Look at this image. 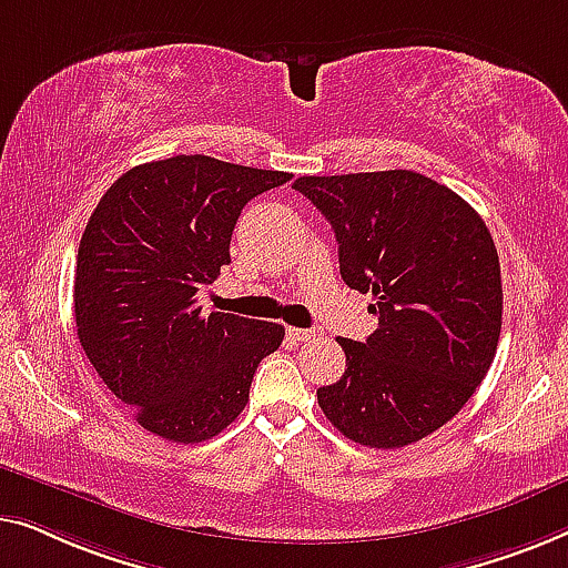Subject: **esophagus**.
I'll use <instances>...</instances> for the list:
<instances>
[{"instance_id": "34e87169", "label": "esophagus", "mask_w": 568, "mask_h": 568, "mask_svg": "<svg viewBox=\"0 0 568 568\" xmlns=\"http://www.w3.org/2000/svg\"><path fill=\"white\" fill-rule=\"evenodd\" d=\"M287 334L298 342H308L311 337H316V329H298V326H287Z\"/></svg>"}]
</instances>
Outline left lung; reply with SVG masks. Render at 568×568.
Instances as JSON below:
<instances>
[{
	"label": "left lung",
	"mask_w": 568,
	"mask_h": 568,
	"mask_svg": "<svg viewBox=\"0 0 568 568\" xmlns=\"http://www.w3.org/2000/svg\"><path fill=\"white\" fill-rule=\"evenodd\" d=\"M332 223L342 281L373 293L378 329L339 337L345 375L316 390L326 419L367 447L433 435L489 373L501 332V275L481 215L412 170L298 178Z\"/></svg>",
	"instance_id": "8db88e82"
}]
</instances>
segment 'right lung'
<instances>
[{"label":"right lung","mask_w":568,"mask_h":568,"mask_svg":"<svg viewBox=\"0 0 568 568\" xmlns=\"http://www.w3.org/2000/svg\"><path fill=\"white\" fill-rule=\"evenodd\" d=\"M293 174L190 154L121 174L87 223L74 314L87 357L135 422L172 443L211 440L250 402L285 329L211 311L197 291L229 265L242 207Z\"/></svg>","instance_id":"right-lung-1"}]
</instances>
